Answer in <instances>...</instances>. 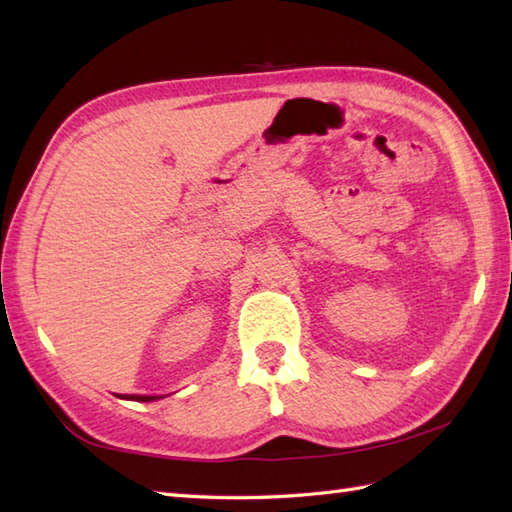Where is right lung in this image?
<instances>
[{
    "label": "right lung",
    "instance_id": "obj_1",
    "mask_svg": "<svg viewBox=\"0 0 512 512\" xmlns=\"http://www.w3.org/2000/svg\"><path fill=\"white\" fill-rule=\"evenodd\" d=\"M127 400H140V402H149V400H156V396H121Z\"/></svg>",
    "mask_w": 512,
    "mask_h": 512
}]
</instances>
